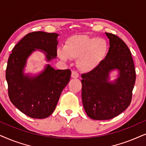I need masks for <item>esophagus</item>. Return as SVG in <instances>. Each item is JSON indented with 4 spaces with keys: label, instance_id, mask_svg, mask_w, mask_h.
<instances>
[{
    "label": "esophagus",
    "instance_id": "34e87169",
    "mask_svg": "<svg viewBox=\"0 0 146 146\" xmlns=\"http://www.w3.org/2000/svg\"><path fill=\"white\" fill-rule=\"evenodd\" d=\"M71 77H73V78H78V77H79V74L77 73V71H72V73H71Z\"/></svg>",
    "mask_w": 146,
    "mask_h": 146
}]
</instances>
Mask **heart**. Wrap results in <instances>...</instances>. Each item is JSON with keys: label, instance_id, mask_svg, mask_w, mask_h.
Listing matches in <instances>:
<instances>
[{"label": "heart", "instance_id": "heart-1", "mask_svg": "<svg viewBox=\"0 0 146 146\" xmlns=\"http://www.w3.org/2000/svg\"><path fill=\"white\" fill-rule=\"evenodd\" d=\"M108 44L104 39L85 35L69 38L65 48L57 50L59 57L63 61L77 59V66L83 72H89L98 67L106 58Z\"/></svg>", "mask_w": 146, "mask_h": 146}]
</instances>
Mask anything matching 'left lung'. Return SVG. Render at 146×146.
Returning <instances> with one entry per match:
<instances>
[{
    "label": "left lung",
    "mask_w": 146,
    "mask_h": 146,
    "mask_svg": "<svg viewBox=\"0 0 146 146\" xmlns=\"http://www.w3.org/2000/svg\"><path fill=\"white\" fill-rule=\"evenodd\" d=\"M106 34L110 45L106 58L96 69L81 75L83 108L95 120L112 119L129 107L136 78L129 48L115 35ZM113 69L119 70L120 76L111 83L108 73Z\"/></svg>",
    "instance_id": "obj_1"
}]
</instances>
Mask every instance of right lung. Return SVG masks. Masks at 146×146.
<instances>
[{"label":"right lung","instance_id":"add662e5","mask_svg":"<svg viewBox=\"0 0 146 146\" xmlns=\"http://www.w3.org/2000/svg\"><path fill=\"white\" fill-rule=\"evenodd\" d=\"M57 36L42 31L28 33L14 46L8 59L6 79L9 99L30 117L43 119L51 115L62 91L69 82L71 70H55L49 65L33 78L23 73L27 57L35 48L46 52L48 61L57 57Z\"/></svg>","mask_w":146,"mask_h":146}]
</instances>
